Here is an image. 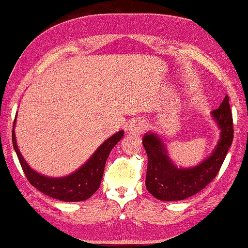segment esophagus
<instances>
[{"label":"esophagus","instance_id":"34e87169","mask_svg":"<svg viewBox=\"0 0 248 248\" xmlns=\"http://www.w3.org/2000/svg\"><path fill=\"white\" fill-rule=\"evenodd\" d=\"M146 127H147L146 120L142 118H138V119L130 121V123L128 124L127 130H128V133L132 135H140Z\"/></svg>","mask_w":248,"mask_h":248}]
</instances>
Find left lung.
<instances>
[{"mask_svg":"<svg viewBox=\"0 0 248 248\" xmlns=\"http://www.w3.org/2000/svg\"><path fill=\"white\" fill-rule=\"evenodd\" d=\"M211 115L220 130V137L213 152L192 167L175 165L162 137L154 132L144 134L142 143L148 155L146 186L154 198L161 201L186 200L200 192L217 176L233 140L228 95Z\"/></svg>","mask_w":248,"mask_h":248,"instance_id":"1","label":"left lung"}]
</instances>
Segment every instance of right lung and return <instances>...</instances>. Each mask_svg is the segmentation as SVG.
Wrapping results in <instances>:
<instances>
[{"instance_id":"add662e5","label":"right lung","mask_w":248,"mask_h":248,"mask_svg":"<svg viewBox=\"0 0 248 248\" xmlns=\"http://www.w3.org/2000/svg\"><path fill=\"white\" fill-rule=\"evenodd\" d=\"M16 119L14 121L13 127V146L19 158L20 165L27 179L30 184L48 197L63 201V202H80L90 199L96 191L99 189L102 175H104L105 165L112 149L124 136V130L112 135L106 141L102 142L93 155L84 164L73 171L72 174L63 177H48L31 168L17 146L15 135Z\"/></svg>"}]
</instances>
